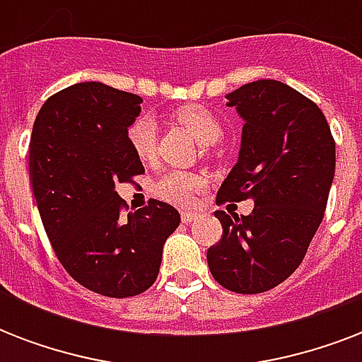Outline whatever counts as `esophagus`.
I'll list each match as a JSON object with an SVG mask.
<instances>
[{"label": "esophagus", "mask_w": 362, "mask_h": 362, "mask_svg": "<svg viewBox=\"0 0 362 362\" xmlns=\"http://www.w3.org/2000/svg\"><path fill=\"white\" fill-rule=\"evenodd\" d=\"M180 218H182V223H192V221L197 218V212H182Z\"/></svg>", "instance_id": "34e87169"}]
</instances>
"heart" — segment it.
<instances>
[{
	"instance_id": "obj_1",
	"label": "heart",
	"mask_w": 362,
	"mask_h": 362,
	"mask_svg": "<svg viewBox=\"0 0 362 362\" xmlns=\"http://www.w3.org/2000/svg\"><path fill=\"white\" fill-rule=\"evenodd\" d=\"M176 120L186 125L193 136L203 144H212L221 136L220 118L206 109L204 105H184L173 112ZM131 150L141 161H150L156 153V124L150 116L141 115L131 122L125 131ZM204 186V176L193 170H165L163 175L153 182V192L159 199L176 206H189L195 199V193Z\"/></svg>"
}]
</instances>
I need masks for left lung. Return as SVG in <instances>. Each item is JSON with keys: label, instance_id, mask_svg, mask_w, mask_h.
<instances>
[{"label": "left lung", "instance_id": "left-lung-1", "mask_svg": "<svg viewBox=\"0 0 362 362\" xmlns=\"http://www.w3.org/2000/svg\"><path fill=\"white\" fill-rule=\"evenodd\" d=\"M244 120L238 161L216 203L252 199L250 216L216 210L223 235L209 247L214 280L229 291H269L303 263L325 214L337 150L320 107L280 81L227 93Z\"/></svg>", "mask_w": 362, "mask_h": 362}]
</instances>
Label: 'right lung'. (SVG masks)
<instances>
[{"label":"right lung","instance_id":"add662e5","mask_svg":"<svg viewBox=\"0 0 362 362\" xmlns=\"http://www.w3.org/2000/svg\"><path fill=\"white\" fill-rule=\"evenodd\" d=\"M141 103L81 82L48 98L31 131L30 178L48 240L73 280L112 298L152 286L165 240L180 226L178 210L156 199L122 216L115 186L144 173L125 136Z\"/></svg>","mask_w":362,"mask_h":362}]
</instances>
